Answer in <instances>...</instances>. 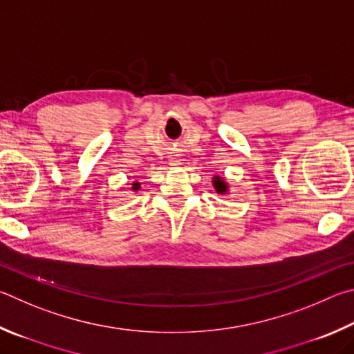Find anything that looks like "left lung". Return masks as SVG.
Wrapping results in <instances>:
<instances>
[{
  "mask_svg": "<svg viewBox=\"0 0 354 354\" xmlns=\"http://www.w3.org/2000/svg\"><path fill=\"white\" fill-rule=\"evenodd\" d=\"M214 187L218 192V194H226L227 192V184L223 181L221 176H215L214 178Z\"/></svg>",
  "mask_w": 354,
  "mask_h": 354,
  "instance_id": "1",
  "label": "left lung"
}]
</instances>
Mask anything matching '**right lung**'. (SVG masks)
Returning a JSON list of instances; mask_svg holds the SVG:
<instances>
[{"mask_svg": "<svg viewBox=\"0 0 354 354\" xmlns=\"http://www.w3.org/2000/svg\"><path fill=\"white\" fill-rule=\"evenodd\" d=\"M139 189V183H134L133 184V190H138Z\"/></svg>", "mask_w": 354, "mask_h": 354, "instance_id": "add662e5", "label": "right lung"}]
</instances>
